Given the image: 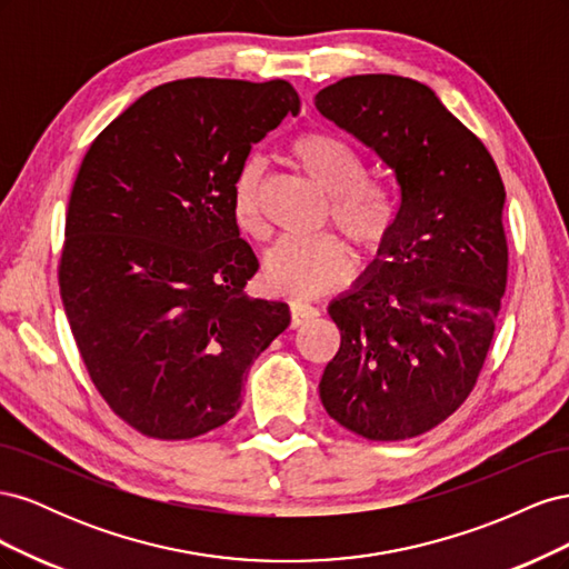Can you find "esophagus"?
Returning a JSON list of instances; mask_svg holds the SVG:
<instances>
[{
  "mask_svg": "<svg viewBox=\"0 0 569 569\" xmlns=\"http://www.w3.org/2000/svg\"><path fill=\"white\" fill-rule=\"evenodd\" d=\"M289 313H291V327H299L308 320H313L318 316V308L311 306V303H306V301H291Z\"/></svg>",
  "mask_w": 569,
  "mask_h": 569,
  "instance_id": "1",
  "label": "esophagus"
}]
</instances>
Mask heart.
Masks as SVG:
<instances>
[{"label": "heart", "mask_w": 569, "mask_h": 569, "mask_svg": "<svg viewBox=\"0 0 569 569\" xmlns=\"http://www.w3.org/2000/svg\"><path fill=\"white\" fill-rule=\"evenodd\" d=\"M289 157L311 178L325 197V216L363 253H377L393 230L396 201L391 189L366 176L363 159L341 137L306 130L289 142ZM263 161L247 159L232 178L230 209L237 228L261 234L258 194L263 182ZM353 253L332 232L313 239H280L263 261V282L274 295L311 299L349 278Z\"/></svg>", "instance_id": "heart-1"}]
</instances>
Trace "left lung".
<instances>
[{"instance_id":"left-lung-1","label":"left lung","mask_w":569,"mask_h":569,"mask_svg":"<svg viewBox=\"0 0 569 569\" xmlns=\"http://www.w3.org/2000/svg\"><path fill=\"white\" fill-rule=\"evenodd\" d=\"M316 107L399 184L382 258L330 303L341 343L320 399L358 437L412 439L453 416L485 368L508 284L506 187L479 137L418 80L341 78Z\"/></svg>"}]
</instances>
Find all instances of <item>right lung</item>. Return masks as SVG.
<instances>
[{
    "mask_svg": "<svg viewBox=\"0 0 569 569\" xmlns=\"http://www.w3.org/2000/svg\"><path fill=\"white\" fill-rule=\"evenodd\" d=\"M289 111L287 80H173L111 120L80 163L61 301L92 385L144 437L232 420L251 363L287 330L284 301L244 295L258 261L230 187Z\"/></svg>",
    "mask_w": 569,
    "mask_h": 569,
    "instance_id": "add662e5",
    "label": "right lung"
}]
</instances>
